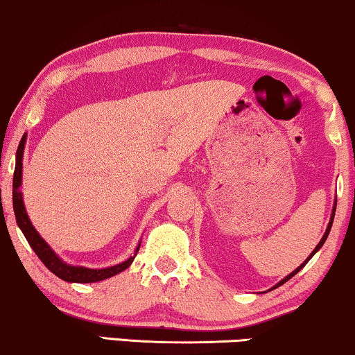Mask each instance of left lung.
Returning <instances> with one entry per match:
<instances>
[{"label":"left lung","instance_id":"obj_1","mask_svg":"<svg viewBox=\"0 0 355 355\" xmlns=\"http://www.w3.org/2000/svg\"><path fill=\"white\" fill-rule=\"evenodd\" d=\"M334 211H336V207H334V208H333V215H331V220H329V223H328L327 232H324V234H323V237H322V241H320V242H318V245H317V247H315V250L312 252V254H310V257H309V259H307V260H305V261H304V263H302V265H300L297 270H294V271H293V273H291V275H288V276H286V278H284V279H281V281H279V283H278V284H276L273 289H276V288H278V286H281V284H284V283H286V281H289L291 278H293V276H294V275H297V273H299V271H300V270H302L305 265H307V261H309L310 259H312V257H313L315 254H317V252H318L320 249H322V245L324 244V241H327V237H328V234H329V230H331V225H333V220H334Z\"/></svg>","mask_w":355,"mask_h":355}]
</instances>
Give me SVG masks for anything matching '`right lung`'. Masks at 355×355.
Wrapping results in <instances>:
<instances>
[{"mask_svg":"<svg viewBox=\"0 0 355 355\" xmlns=\"http://www.w3.org/2000/svg\"><path fill=\"white\" fill-rule=\"evenodd\" d=\"M24 144H26V135H24L21 144H19L17 153H16V169H14V181H12V207H14V215H16V221L21 231L26 236V239L33 252L38 255V259L43 261V265L46 266L48 270L51 271L53 275H56L58 278L67 281V283H96V281L106 279L110 276H114L121 273V271L129 268L130 263H132L135 255H137V250L135 254L130 257L129 260L123 261V263L110 266V268L103 270H92V268H84V266H71L66 265L60 257H58L55 252L50 249V245L46 244L45 241L42 239L40 234L35 231V227L32 226L31 220H28L26 208H24L22 202V193L19 191L22 181V155H24Z\"/></svg>","mask_w":355,"mask_h":355,"instance_id":"obj_1","label":"right lung"}]
</instances>
